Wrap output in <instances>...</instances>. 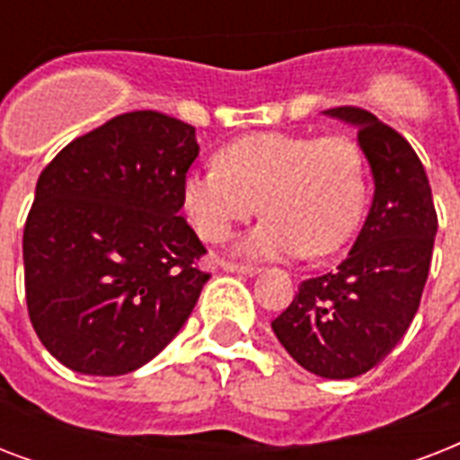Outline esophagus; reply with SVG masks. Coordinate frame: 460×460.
Segmentation results:
<instances>
[{"mask_svg":"<svg viewBox=\"0 0 460 460\" xmlns=\"http://www.w3.org/2000/svg\"><path fill=\"white\" fill-rule=\"evenodd\" d=\"M224 272L231 274H245V277H255L260 272V267L255 265H236V262H222Z\"/></svg>","mask_w":460,"mask_h":460,"instance_id":"34e87169","label":"esophagus"}]
</instances>
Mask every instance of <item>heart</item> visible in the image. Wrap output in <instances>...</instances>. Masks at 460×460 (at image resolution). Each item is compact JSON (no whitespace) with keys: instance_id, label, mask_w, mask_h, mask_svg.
Wrapping results in <instances>:
<instances>
[{"instance_id":"1","label":"heart","mask_w":460,"mask_h":460,"mask_svg":"<svg viewBox=\"0 0 460 460\" xmlns=\"http://www.w3.org/2000/svg\"><path fill=\"white\" fill-rule=\"evenodd\" d=\"M258 202L267 217L236 245L238 255H332L363 222L367 169L360 147L341 136L248 133L217 150V166L181 181V209L208 243L229 241Z\"/></svg>"}]
</instances>
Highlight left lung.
I'll list each match as a JSON object with an SVG mask.
<instances>
[{
	"label": "left lung",
	"mask_w": 460,
	"mask_h": 460,
	"mask_svg": "<svg viewBox=\"0 0 460 460\" xmlns=\"http://www.w3.org/2000/svg\"><path fill=\"white\" fill-rule=\"evenodd\" d=\"M324 117L358 128L375 195L346 260L303 281L272 329L307 372L350 379L389 356L411 327L432 262L437 212L428 173L403 136L356 107Z\"/></svg>",
	"instance_id": "obj_1"
}]
</instances>
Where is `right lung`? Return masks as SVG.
<instances>
[{
  "mask_svg": "<svg viewBox=\"0 0 460 460\" xmlns=\"http://www.w3.org/2000/svg\"><path fill=\"white\" fill-rule=\"evenodd\" d=\"M198 153L190 124L128 111L40 173L23 229L25 303L42 346L68 370H138L193 313L209 274L179 209Z\"/></svg>",
  "mask_w": 460,
  "mask_h": 460,
  "instance_id": "add662e5",
  "label": "right lung"
}]
</instances>
